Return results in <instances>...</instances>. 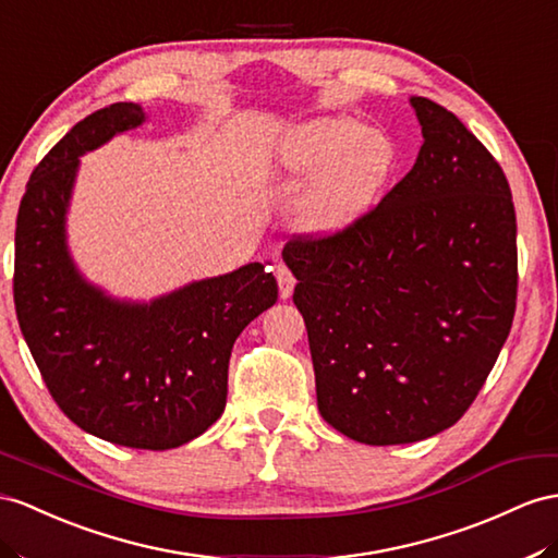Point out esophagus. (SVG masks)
<instances>
[{
    "instance_id": "esophagus-1",
    "label": "esophagus",
    "mask_w": 558,
    "mask_h": 558,
    "mask_svg": "<svg viewBox=\"0 0 558 558\" xmlns=\"http://www.w3.org/2000/svg\"><path fill=\"white\" fill-rule=\"evenodd\" d=\"M276 280H278V290H280V299H290L294 292V276L288 266H278L276 268Z\"/></svg>"
}]
</instances>
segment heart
<instances>
[{"label": "heart", "mask_w": 558, "mask_h": 558, "mask_svg": "<svg viewBox=\"0 0 558 558\" xmlns=\"http://www.w3.org/2000/svg\"><path fill=\"white\" fill-rule=\"evenodd\" d=\"M396 160L391 138L361 130L351 118H320L284 136L268 167L316 177L296 207V223L313 235L341 231L373 203Z\"/></svg>", "instance_id": "b5f03b06"}]
</instances>
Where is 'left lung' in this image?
Returning a JSON list of instances; mask_svg holds the SVG:
<instances>
[{
	"label": "left lung",
	"instance_id": "obj_1",
	"mask_svg": "<svg viewBox=\"0 0 558 558\" xmlns=\"http://www.w3.org/2000/svg\"><path fill=\"white\" fill-rule=\"evenodd\" d=\"M417 162L325 238H292L323 420L367 446L440 434L474 403L517 311V211L488 148L450 110L410 98Z\"/></svg>",
	"mask_w": 558,
	"mask_h": 558
}]
</instances>
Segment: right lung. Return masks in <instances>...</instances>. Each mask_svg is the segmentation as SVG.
I'll list each match as a JSON object with an SVG mask.
<instances>
[{
  "mask_svg": "<svg viewBox=\"0 0 558 558\" xmlns=\"http://www.w3.org/2000/svg\"><path fill=\"white\" fill-rule=\"evenodd\" d=\"M143 120L136 104L96 110L35 167L16 219L13 302L27 349L68 420L118 446L169 450L221 417L235 339L278 302V282L254 262L136 304L80 276L65 245L80 155Z\"/></svg>",
  "mask_w": 558,
  "mask_h": 558,
  "instance_id": "obj_1",
  "label": "right lung"
}]
</instances>
